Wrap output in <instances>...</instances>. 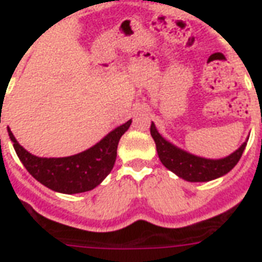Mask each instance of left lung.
Wrapping results in <instances>:
<instances>
[{
    "label": "left lung",
    "instance_id": "8db88e82",
    "mask_svg": "<svg viewBox=\"0 0 262 262\" xmlns=\"http://www.w3.org/2000/svg\"><path fill=\"white\" fill-rule=\"evenodd\" d=\"M151 136L155 140L156 151L164 167L189 182H208L227 174L239 162L246 147V143H244L235 152L223 159H205L168 143L156 130L154 122L151 123Z\"/></svg>",
    "mask_w": 262,
    "mask_h": 262
}]
</instances>
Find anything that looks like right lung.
Returning a JSON list of instances; mask_svg holds the SVG:
<instances>
[{"instance_id": "right-lung-1", "label": "right lung", "mask_w": 262, "mask_h": 262, "mask_svg": "<svg viewBox=\"0 0 262 262\" xmlns=\"http://www.w3.org/2000/svg\"><path fill=\"white\" fill-rule=\"evenodd\" d=\"M130 123L132 119H129L90 149L67 158H39L32 155L17 143L9 126L8 133L18 159L38 182L58 193L76 194L92 190L110 174L117 159L119 139L129 129Z\"/></svg>"}]
</instances>
